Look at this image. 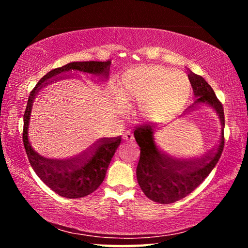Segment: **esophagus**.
I'll use <instances>...</instances> for the list:
<instances>
[{"instance_id": "1", "label": "esophagus", "mask_w": 248, "mask_h": 248, "mask_svg": "<svg viewBox=\"0 0 248 248\" xmlns=\"http://www.w3.org/2000/svg\"><path fill=\"white\" fill-rule=\"evenodd\" d=\"M123 139L124 140V141H127V142H132L133 140H134V137H133V134L130 132V131H127L125 132L124 136H123Z\"/></svg>"}]
</instances>
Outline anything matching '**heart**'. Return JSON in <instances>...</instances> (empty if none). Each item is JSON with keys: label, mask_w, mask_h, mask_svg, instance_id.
<instances>
[{"label": "heart", "mask_w": 248, "mask_h": 248, "mask_svg": "<svg viewBox=\"0 0 248 248\" xmlns=\"http://www.w3.org/2000/svg\"><path fill=\"white\" fill-rule=\"evenodd\" d=\"M191 94L187 75L162 65H141L125 72L121 98L128 108H139L146 121L162 124L177 114Z\"/></svg>", "instance_id": "heart-1"}]
</instances>
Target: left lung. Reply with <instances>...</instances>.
Here are the masks:
<instances>
[{
	"mask_svg": "<svg viewBox=\"0 0 248 248\" xmlns=\"http://www.w3.org/2000/svg\"><path fill=\"white\" fill-rule=\"evenodd\" d=\"M188 78L196 99L183 115L196 110L201 105L212 109L220 120L221 138L215 152L205 158L180 161L159 148L155 141L157 130L154 125L145 124L134 130V138L141 150L137 166L138 183L149 199L161 204L173 203L194 191L215 169L224 148L223 106L202 77L188 69Z\"/></svg>",
	"mask_w": 248,
	"mask_h": 248,
	"instance_id": "1",
	"label": "left lung"
}]
</instances>
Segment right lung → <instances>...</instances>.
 I'll use <instances>...</instances> for the list:
<instances>
[{"mask_svg":"<svg viewBox=\"0 0 248 248\" xmlns=\"http://www.w3.org/2000/svg\"><path fill=\"white\" fill-rule=\"evenodd\" d=\"M110 64L111 60L70 62L61 68L51 70L41 78L28 97L27 107L24 114L23 142L25 150L29 163L37 176L61 197L69 199L83 198L97 189L105 179L111 158L120 145L121 138H104L90 152L70 159H52L41 156L32 148L28 137L33 102L39 92L48 84L71 77L73 78L77 72L97 77L102 81H107Z\"/></svg>","mask_w":248,"mask_h":248,"instance_id":"add662e5","label":"right lung"}]
</instances>
